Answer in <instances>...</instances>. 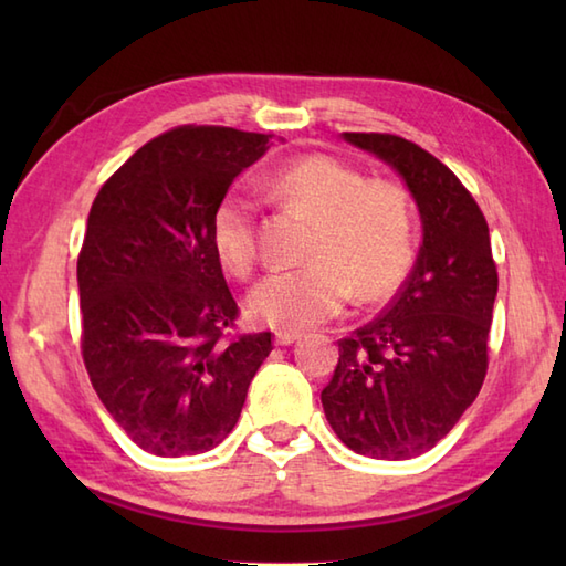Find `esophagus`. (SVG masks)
Masks as SVG:
<instances>
[{
	"mask_svg": "<svg viewBox=\"0 0 566 566\" xmlns=\"http://www.w3.org/2000/svg\"><path fill=\"white\" fill-rule=\"evenodd\" d=\"M302 338H304V333H298V331H276L274 333L276 345H292V343L302 340Z\"/></svg>",
	"mask_w": 566,
	"mask_h": 566,
	"instance_id": "esophagus-1",
	"label": "esophagus"
}]
</instances>
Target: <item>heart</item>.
Segmentation results:
<instances>
[{"label": "heart", "mask_w": 566, "mask_h": 566, "mask_svg": "<svg viewBox=\"0 0 566 566\" xmlns=\"http://www.w3.org/2000/svg\"><path fill=\"white\" fill-rule=\"evenodd\" d=\"M268 197L314 219L306 262L274 272L248 296L250 316L274 328H311L338 316L347 298L381 302L399 290L413 262V209L391 179L326 153L294 158L262 179ZM258 207L228 191L211 213V245L221 268L248 276L258 260Z\"/></svg>", "instance_id": "1"}]
</instances>
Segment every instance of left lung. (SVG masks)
<instances>
[{"instance_id":"1","label":"left lung","mask_w":566,"mask_h":566,"mask_svg":"<svg viewBox=\"0 0 566 566\" xmlns=\"http://www.w3.org/2000/svg\"><path fill=\"white\" fill-rule=\"evenodd\" d=\"M343 138L406 179L423 245L389 308L338 340L321 403L357 454L408 460L436 448L482 389L499 272L484 213L448 165L401 136Z\"/></svg>"}]
</instances>
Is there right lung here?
<instances>
[{"label":"right lung","mask_w":566,"mask_h":566,"mask_svg":"<svg viewBox=\"0 0 566 566\" xmlns=\"http://www.w3.org/2000/svg\"><path fill=\"white\" fill-rule=\"evenodd\" d=\"M272 136L177 126L148 140L94 199L77 258L82 359L138 448L201 454L238 423L272 333L231 335L238 304L211 213Z\"/></svg>","instance_id":"right-lung-1"}]
</instances>
